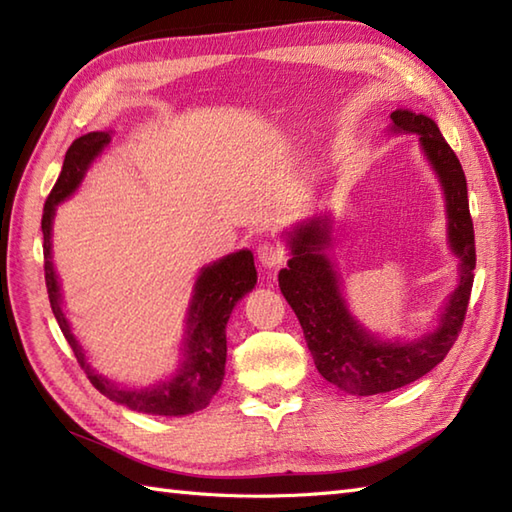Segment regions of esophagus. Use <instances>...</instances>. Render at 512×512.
I'll return each instance as SVG.
<instances>
[{
	"mask_svg": "<svg viewBox=\"0 0 512 512\" xmlns=\"http://www.w3.org/2000/svg\"><path fill=\"white\" fill-rule=\"evenodd\" d=\"M257 259L264 268H277L286 262V250L279 242H262L257 248Z\"/></svg>",
	"mask_w": 512,
	"mask_h": 512,
	"instance_id": "34e87169",
	"label": "esophagus"
}]
</instances>
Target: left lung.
<instances>
[{
	"label": "left lung",
	"instance_id": "obj_1",
	"mask_svg": "<svg viewBox=\"0 0 512 512\" xmlns=\"http://www.w3.org/2000/svg\"><path fill=\"white\" fill-rule=\"evenodd\" d=\"M391 123L394 132L420 136L424 154L438 173L447 198L449 244L460 257V281L440 314L436 332L411 343L380 341L345 306L339 277L325 255L330 246L328 217H314L295 226L288 235L292 257L288 268L279 273V288L297 314L319 374L352 396L387 394L422 378L444 361L460 336L475 277V233L458 156L429 116L396 110Z\"/></svg>",
	"mask_w": 512,
	"mask_h": 512
}]
</instances>
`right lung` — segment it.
I'll return each mask as SVG.
<instances>
[{
  "label": "right lung",
  "instance_id": "add662e5",
  "mask_svg": "<svg viewBox=\"0 0 512 512\" xmlns=\"http://www.w3.org/2000/svg\"><path fill=\"white\" fill-rule=\"evenodd\" d=\"M112 136L107 132H90L76 138L65 151L63 169L57 182L43 204L41 231H43V270H46V288L54 319L70 343L72 352L79 361L81 369L88 374L90 383L101 391L103 396L125 405L140 413L151 416H189L209 405L211 398L217 394L224 378L226 365V323L231 317L237 301L257 284V270L250 250L226 255L220 262L204 266L195 281L193 299L187 317V339H184V358L180 363L178 374L145 389H127L112 383V380L96 374V369L88 363L79 341L74 339L70 323L65 319L61 308L59 281L52 266V217L57 211V204L79 187L85 171L92 165V160L110 145Z\"/></svg>",
  "mask_w": 512,
  "mask_h": 512
}]
</instances>
